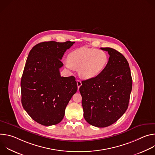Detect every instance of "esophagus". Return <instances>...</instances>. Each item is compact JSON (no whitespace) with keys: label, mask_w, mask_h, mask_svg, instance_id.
<instances>
[{"label":"esophagus","mask_w":155,"mask_h":155,"mask_svg":"<svg viewBox=\"0 0 155 155\" xmlns=\"http://www.w3.org/2000/svg\"><path fill=\"white\" fill-rule=\"evenodd\" d=\"M77 86H78V89H79V87L81 86V82L80 80H77Z\"/></svg>","instance_id":"34e87169"}]
</instances>
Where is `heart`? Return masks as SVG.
<instances>
[{"label":"heart","mask_w":155,"mask_h":155,"mask_svg":"<svg viewBox=\"0 0 155 155\" xmlns=\"http://www.w3.org/2000/svg\"><path fill=\"white\" fill-rule=\"evenodd\" d=\"M108 62V57L105 51L82 47L69 53L65 65L68 69H78L81 78L91 79L99 76L105 70Z\"/></svg>","instance_id":"obj_1"}]
</instances>
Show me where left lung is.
Instances as JSON below:
<instances>
[{
	"label": "left lung",
	"mask_w": 155,
	"mask_h": 155,
	"mask_svg": "<svg viewBox=\"0 0 155 155\" xmlns=\"http://www.w3.org/2000/svg\"><path fill=\"white\" fill-rule=\"evenodd\" d=\"M110 57L105 70L97 77L81 81L83 116L92 126L105 127L115 123L126 111L132 80L129 63L119 51L101 48Z\"/></svg>",
	"instance_id": "left-lung-1"
}]
</instances>
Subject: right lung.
<instances>
[{"label":"right lung","instance_id":"right-lung-1","mask_svg":"<svg viewBox=\"0 0 155 155\" xmlns=\"http://www.w3.org/2000/svg\"><path fill=\"white\" fill-rule=\"evenodd\" d=\"M74 41H44L28 56L21 80V103L28 115L44 126L60 123L65 109L77 91L74 76L61 77V59Z\"/></svg>","mask_w":155,"mask_h":155}]
</instances>
